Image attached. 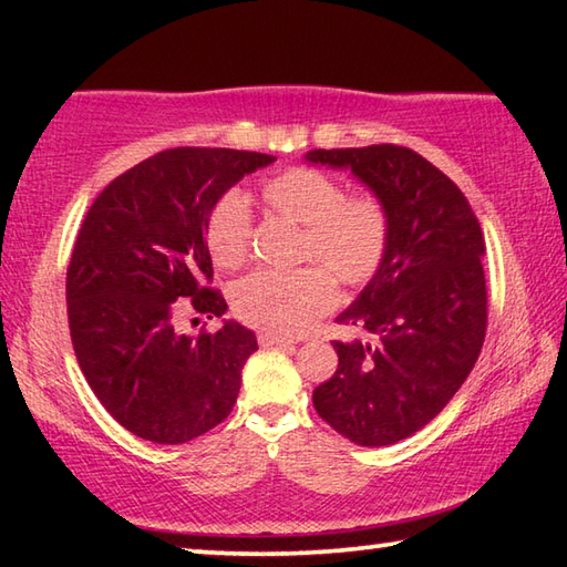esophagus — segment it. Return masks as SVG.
Segmentation results:
<instances>
[{
    "label": "esophagus",
    "instance_id": "esophagus-1",
    "mask_svg": "<svg viewBox=\"0 0 567 567\" xmlns=\"http://www.w3.org/2000/svg\"><path fill=\"white\" fill-rule=\"evenodd\" d=\"M257 342H260V348H277V344H292L295 340L285 338V334H275V332H260V334H257Z\"/></svg>",
    "mask_w": 567,
    "mask_h": 567
}]
</instances>
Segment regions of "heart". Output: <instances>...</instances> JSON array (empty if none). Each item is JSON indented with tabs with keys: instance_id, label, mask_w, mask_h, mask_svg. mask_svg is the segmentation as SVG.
<instances>
[{
	"instance_id": "b5f03b06",
	"label": "heart",
	"mask_w": 567,
	"mask_h": 567,
	"mask_svg": "<svg viewBox=\"0 0 567 567\" xmlns=\"http://www.w3.org/2000/svg\"><path fill=\"white\" fill-rule=\"evenodd\" d=\"M267 213L302 227L297 262L290 272L260 270L239 280L233 310L243 322L275 334H297L332 310L338 280L360 290L380 272L390 247V213L368 192L344 195V187L318 167H287L260 185ZM207 247L215 265L239 267L252 243L247 199L225 192L207 215Z\"/></svg>"
}]
</instances>
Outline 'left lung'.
Here are the masks:
<instances>
[{
    "mask_svg": "<svg viewBox=\"0 0 567 567\" xmlns=\"http://www.w3.org/2000/svg\"><path fill=\"white\" fill-rule=\"evenodd\" d=\"M307 159L350 167L390 213L385 262L338 318L362 338L332 342L338 370L312 405L362 447L400 443L453 400L483 350V229L455 182L408 147L315 150Z\"/></svg>",
    "mask_w": 567,
    "mask_h": 567,
    "instance_id": "left-lung-1",
    "label": "left lung"
}]
</instances>
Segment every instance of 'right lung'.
Masks as SVG:
<instances>
[{
  "label": "right lung",
  "instance_id": "obj_1",
  "mask_svg": "<svg viewBox=\"0 0 567 567\" xmlns=\"http://www.w3.org/2000/svg\"><path fill=\"white\" fill-rule=\"evenodd\" d=\"M272 155L175 147L122 172L87 209L66 267V318L76 362L104 410L142 440L189 443L233 412L255 332L237 322L182 334L192 307L223 318L207 215Z\"/></svg>",
  "mask_w": 567,
  "mask_h": 567
}]
</instances>
